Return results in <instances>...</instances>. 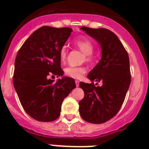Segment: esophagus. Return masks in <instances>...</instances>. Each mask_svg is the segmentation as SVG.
Returning <instances> with one entry per match:
<instances>
[{"label":"esophagus","instance_id":"obj_1","mask_svg":"<svg viewBox=\"0 0 149 149\" xmlns=\"http://www.w3.org/2000/svg\"><path fill=\"white\" fill-rule=\"evenodd\" d=\"M75 82H76V86H77V87H78V86H79V82L78 80H76L75 81Z\"/></svg>","mask_w":149,"mask_h":149}]
</instances>
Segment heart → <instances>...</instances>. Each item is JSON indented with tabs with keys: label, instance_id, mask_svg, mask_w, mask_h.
Instances as JSON below:
<instances>
[{
	"label": "heart",
	"instance_id": "1",
	"mask_svg": "<svg viewBox=\"0 0 149 149\" xmlns=\"http://www.w3.org/2000/svg\"><path fill=\"white\" fill-rule=\"evenodd\" d=\"M75 45L79 49L85 54L86 61L91 60V54L93 53L94 46L89 40L86 38H78L75 41ZM68 49L67 45H63L61 47L59 52L60 58L62 61H65L67 59ZM86 69L84 67H69L65 69V73L67 76L74 79H80L85 74Z\"/></svg>",
	"mask_w": 149,
	"mask_h": 149
}]
</instances>
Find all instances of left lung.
<instances>
[{
	"mask_svg": "<svg viewBox=\"0 0 149 149\" xmlns=\"http://www.w3.org/2000/svg\"><path fill=\"white\" fill-rule=\"evenodd\" d=\"M80 29L99 44L102 58L87 76L92 83H79L85 95L79 102V111L88 123H105L120 109L130 85L128 54L118 37L109 29L86 26ZM93 81L102 82V86H95Z\"/></svg>",
	"mask_w": 149,
	"mask_h": 149,
	"instance_id": "left-lung-1",
	"label": "left lung"
}]
</instances>
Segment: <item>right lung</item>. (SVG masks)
I'll return each instance as SVG.
<instances>
[{"instance_id": "add662e5", "label": "right lung", "mask_w": 149, "mask_h": 149, "mask_svg": "<svg viewBox=\"0 0 149 149\" xmlns=\"http://www.w3.org/2000/svg\"><path fill=\"white\" fill-rule=\"evenodd\" d=\"M72 32L70 28L42 26L27 38L17 53L13 86L23 109L36 120L57 119L63 99L76 88L73 79L63 77L59 55ZM51 74L61 79L54 83L49 78Z\"/></svg>"}]
</instances>
